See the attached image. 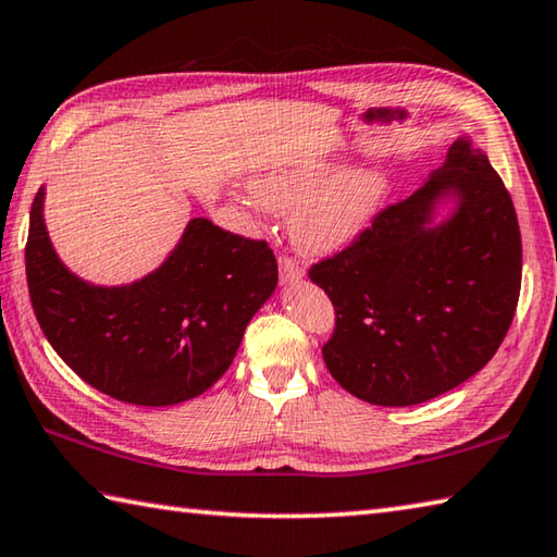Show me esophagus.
Segmentation results:
<instances>
[{
	"mask_svg": "<svg viewBox=\"0 0 557 557\" xmlns=\"http://www.w3.org/2000/svg\"><path fill=\"white\" fill-rule=\"evenodd\" d=\"M301 275H305V270H301V265L295 258L280 256V280L285 282V285H287V282L301 280Z\"/></svg>",
	"mask_w": 557,
	"mask_h": 557,
	"instance_id": "1",
	"label": "esophagus"
}]
</instances>
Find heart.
<instances>
[{
    "mask_svg": "<svg viewBox=\"0 0 557 557\" xmlns=\"http://www.w3.org/2000/svg\"><path fill=\"white\" fill-rule=\"evenodd\" d=\"M331 158H301L252 180L250 207L258 214L292 215V238L299 250L326 256L348 248L377 216L389 182L372 168L338 173Z\"/></svg>",
    "mask_w": 557,
    "mask_h": 557,
    "instance_id": "heart-1",
    "label": "heart"
}]
</instances>
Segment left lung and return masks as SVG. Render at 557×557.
Masks as SVG:
<instances>
[{"label":"left lung","instance_id":"obj_1","mask_svg":"<svg viewBox=\"0 0 557 557\" xmlns=\"http://www.w3.org/2000/svg\"><path fill=\"white\" fill-rule=\"evenodd\" d=\"M459 199L431 227L441 196ZM336 329L323 362L343 389L411 407L458 387L502 346L521 292V231L497 170L468 138L411 197L377 211L348 248L313 262Z\"/></svg>","mask_w":557,"mask_h":557}]
</instances>
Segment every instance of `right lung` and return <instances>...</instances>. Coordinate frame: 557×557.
Here are the masks:
<instances>
[{"mask_svg":"<svg viewBox=\"0 0 557 557\" xmlns=\"http://www.w3.org/2000/svg\"><path fill=\"white\" fill-rule=\"evenodd\" d=\"M26 280L40 331L79 377L119 401L170 407L228 370L252 313L277 287V260L265 240L191 219L156 272L124 287L89 285L50 246L40 187Z\"/></svg>","mask_w":557,"mask_h":557,"instance_id":"1","label":"right lung"}]
</instances>
